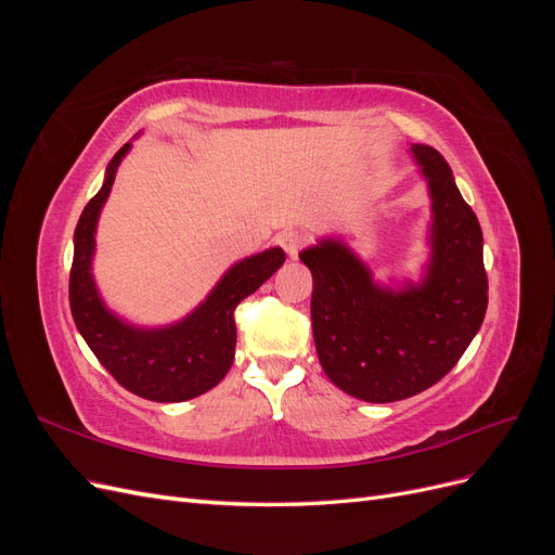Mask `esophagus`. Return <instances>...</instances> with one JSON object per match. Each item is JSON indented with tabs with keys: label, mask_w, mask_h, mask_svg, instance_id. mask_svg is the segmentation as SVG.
<instances>
[{
	"label": "esophagus",
	"mask_w": 555,
	"mask_h": 555,
	"mask_svg": "<svg viewBox=\"0 0 555 555\" xmlns=\"http://www.w3.org/2000/svg\"><path fill=\"white\" fill-rule=\"evenodd\" d=\"M278 243H280V247H282L284 251H287V255H289L292 259H296L300 247L306 245V236H304V233H298V231H284L282 236L278 238Z\"/></svg>",
	"instance_id": "34e87169"
}]
</instances>
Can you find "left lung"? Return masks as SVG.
Returning a JSON list of instances; mask_svg holds the SVG:
<instances>
[{
  "label": "left lung",
  "mask_w": 555,
  "mask_h": 555,
  "mask_svg": "<svg viewBox=\"0 0 555 555\" xmlns=\"http://www.w3.org/2000/svg\"><path fill=\"white\" fill-rule=\"evenodd\" d=\"M410 153L428 182L433 212L422 278L382 284L340 238H322L298 255L314 282L319 363L338 389L365 402L402 400L440 382L489 306L477 215L438 150L414 143Z\"/></svg>",
  "instance_id": "obj_1"
}]
</instances>
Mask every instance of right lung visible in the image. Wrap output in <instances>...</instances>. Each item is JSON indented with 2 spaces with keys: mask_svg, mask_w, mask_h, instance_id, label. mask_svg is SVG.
<instances>
[{
  "mask_svg": "<svg viewBox=\"0 0 555 555\" xmlns=\"http://www.w3.org/2000/svg\"><path fill=\"white\" fill-rule=\"evenodd\" d=\"M131 143H125L106 166L104 184L82 210L74 231V263L69 278V304L76 328L106 371L127 391L155 402H182L220 384L236 351L233 310L255 294L284 263L282 247L233 263L210 294L182 319L166 326H137L115 314L96 289L92 275L96 222L117 166Z\"/></svg>",
  "mask_w": 555,
  "mask_h": 555,
  "instance_id": "1",
  "label": "right lung"
}]
</instances>
